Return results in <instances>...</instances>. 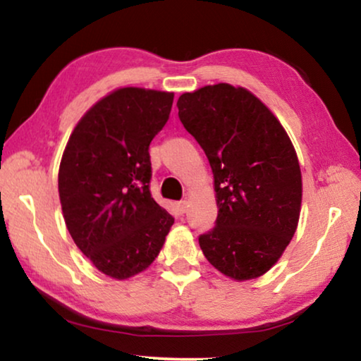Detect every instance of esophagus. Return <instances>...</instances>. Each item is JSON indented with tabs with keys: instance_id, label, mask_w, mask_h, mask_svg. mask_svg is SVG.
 Masks as SVG:
<instances>
[{
	"instance_id": "esophagus-1",
	"label": "esophagus",
	"mask_w": 361,
	"mask_h": 361,
	"mask_svg": "<svg viewBox=\"0 0 361 361\" xmlns=\"http://www.w3.org/2000/svg\"><path fill=\"white\" fill-rule=\"evenodd\" d=\"M178 211L181 212V214H185V212L188 211V201L183 200L178 202Z\"/></svg>"
}]
</instances>
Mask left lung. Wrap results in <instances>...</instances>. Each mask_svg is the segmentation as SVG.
Listing matches in <instances>:
<instances>
[{
	"label": "left lung",
	"instance_id": "1",
	"mask_svg": "<svg viewBox=\"0 0 361 361\" xmlns=\"http://www.w3.org/2000/svg\"><path fill=\"white\" fill-rule=\"evenodd\" d=\"M178 116L214 175L216 226L200 235L207 262L235 281L258 278L296 232L302 200L296 150L275 114L229 83L183 93Z\"/></svg>",
	"mask_w": 361,
	"mask_h": 361
}]
</instances>
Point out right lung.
Listing matches in <instances>:
<instances>
[{"label": "right lung", "instance_id": "add662e5", "mask_svg": "<svg viewBox=\"0 0 361 361\" xmlns=\"http://www.w3.org/2000/svg\"><path fill=\"white\" fill-rule=\"evenodd\" d=\"M171 104L169 91L114 90L78 121L60 161L59 196L70 235L114 280L149 268L175 222L149 190V145Z\"/></svg>", "mask_w": 361, "mask_h": 361}]
</instances>
